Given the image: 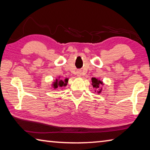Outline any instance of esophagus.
<instances>
[{
    "instance_id": "esophagus-1",
    "label": "esophagus",
    "mask_w": 150,
    "mask_h": 150,
    "mask_svg": "<svg viewBox=\"0 0 150 150\" xmlns=\"http://www.w3.org/2000/svg\"><path fill=\"white\" fill-rule=\"evenodd\" d=\"M77 77H81V71H77Z\"/></svg>"
}]
</instances>
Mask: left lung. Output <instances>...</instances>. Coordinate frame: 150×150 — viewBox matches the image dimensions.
I'll return each instance as SVG.
<instances>
[{"mask_svg": "<svg viewBox=\"0 0 150 150\" xmlns=\"http://www.w3.org/2000/svg\"><path fill=\"white\" fill-rule=\"evenodd\" d=\"M91 80H92V85L93 86V87L96 88V90H97L98 93H100L103 88H100V85H103V83L99 79H96L95 77H93Z\"/></svg>", "mask_w": 150, "mask_h": 150, "instance_id": "1", "label": "left lung"}]
</instances>
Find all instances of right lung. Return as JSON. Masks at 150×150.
I'll list each match as a JSON object with an SVG mask.
<instances>
[{"instance_id": "1", "label": "right lung", "mask_w": 150, "mask_h": 150, "mask_svg": "<svg viewBox=\"0 0 150 150\" xmlns=\"http://www.w3.org/2000/svg\"><path fill=\"white\" fill-rule=\"evenodd\" d=\"M68 80H69V79L68 78L65 79L64 80H62V79L58 80L56 79L55 81H54V83H53V84H52L53 87H54V88H57L59 87H65V86L67 85Z\"/></svg>"}]
</instances>
